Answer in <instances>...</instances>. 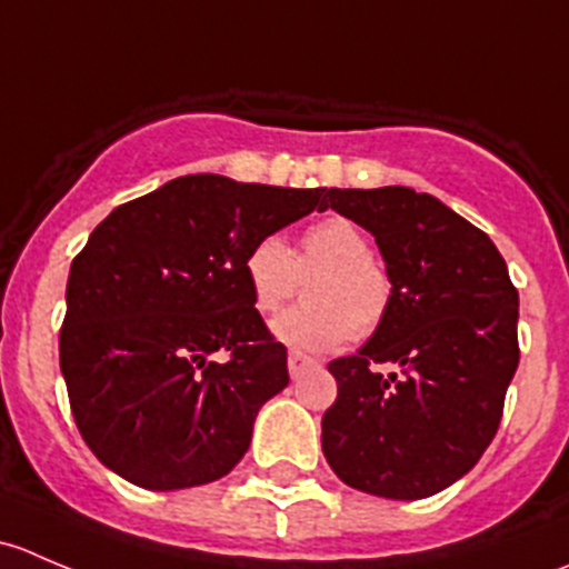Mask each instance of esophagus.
Returning <instances> with one entry per match:
<instances>
[{
  "instance_id": "34e87169",
  "label": "esophagus",
  "mask_w": 569,
  "mask_h": 569,
  "mask_svg": "<svg viewBox=\"0 0 569 569\" xmlns=\"http://www.w3.org/2000/svg\"><path fill=\"white\" fill-rule=\"evenodd\" d=\"M313 366H317V360L306 358V355H300V352H289V375H291V380H300V377L306 375L308 369H313Z\"/></svg>"
}]
</instances>
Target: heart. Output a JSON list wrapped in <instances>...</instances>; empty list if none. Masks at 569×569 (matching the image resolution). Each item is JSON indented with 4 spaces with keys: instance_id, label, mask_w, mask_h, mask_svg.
Instances as JSON below:
<instances>
[{
    "instance_id": "heart-1",
    "label": "heart",
    "mask_w": 569,
    "mask_h": 569,
    "mask_svg": "<svg viewBox=\"0 0 569 569\" xmlns=\"http://www.w3.org/2000/svg\"><path fill=\"white\" fill-rule=\"evenodd\" d=\"M371 242L347 217H325L302 233L300 252L280 233L250 244L242 272L258 313L280 311L306 286L308 306L291 308L272 321V336L295 352H332L352 336H369L391 306V280L375 261Z\"/></svg>"
}]
</instances>
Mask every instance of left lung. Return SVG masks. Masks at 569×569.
I'll list each match as a JSON object with an SVG mask.
<instances>
[{"instance_id":"left-lung-1","label":"left lung","mask_w":569,"mask_h":569,"mask_svg":"<svg viewBox=\"0 0 569 569\" xmlns=\"http://www.w3.org/2000/svg\"><path fill=\"white\" fill-rule=\"evenodd\" d=\"M327 206L375 237L391 306L327 369L338 399L321 451L343 485L418 501L462 479L490 440L518 369V289L485 231L410 187L330 189ZM386 362L397 369L382 376Z\"/></svg>"}]
</instances>
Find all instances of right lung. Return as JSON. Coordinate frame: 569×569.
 <instances>
[{"mask_svg": "<svg viewBox=\"0 0 569 569\" xmlns=\"http://www.w3.org/2000/svg\"><path fill=\"white\" fill-rule=\"evenodd\" d=\"M325 209V189L200 173L118 206L73 258L60 369L96 457L146 490L209 485L248 451L289 386L252 308L250 244ZM228 351L220 365L210 358Z\"/></svg>", "mask_w": 569, "mask_h": 569, "instance_id": "add662e5", "label": "right lung"}]
</instances>
